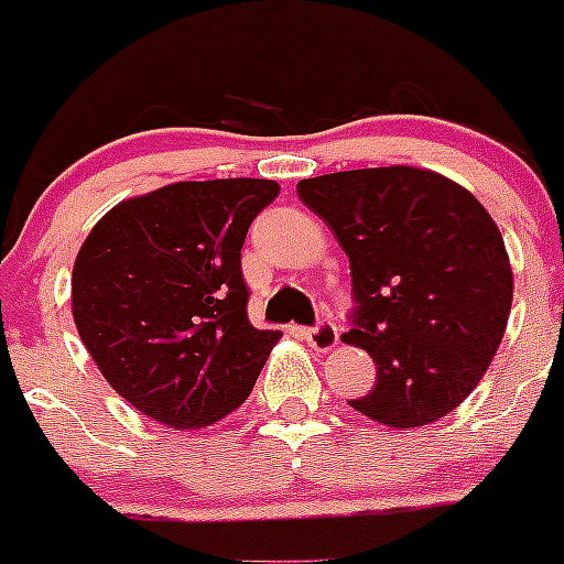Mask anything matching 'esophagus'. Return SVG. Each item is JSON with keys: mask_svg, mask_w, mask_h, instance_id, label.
<instances>
[{"mask_svg": "<svg viewBox=\"0 0 564 564\" xmlns=\"http://www.w3.org/2000/svg\"><path fill=\"white\" fill-rule=\"evenodd\" d=\"M305 340H308V346L314 351H329L338 346V327H335L333 322H318L316 327L305 329Z\"/></svg>", "mask_w": 564, "mask_h": 564, "instance_id": "obj_1", "label": "esophagus"}]
</instances>
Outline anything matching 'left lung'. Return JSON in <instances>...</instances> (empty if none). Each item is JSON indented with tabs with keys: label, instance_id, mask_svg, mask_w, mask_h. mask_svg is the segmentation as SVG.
Masks as SVG:
<instances>
[{
	"label": "left lung",
	"instance_id": "1",
	"mask_svg": "<svg viewBox=\"0 0 564 564\" xmlns=\"http://www.w3.org/2000/svg\"><path fill=\"white\" fill-rule=\"evenodd\" d=\"M297 196L349 256L357 311L344 340L377 362V384L349 406L398 431L451 414L491 366L513 303L491 215L414 166L311 176Z\"/></svg>",
	"mask_w": 564,
	"mask_h": 564
}]
</instances>
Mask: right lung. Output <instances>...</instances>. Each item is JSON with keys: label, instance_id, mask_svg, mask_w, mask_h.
I'll return each mask as SVG.
<instances>
[{"label": "right lung", "instance_id": "right-lung-1", "mask_svg": "<svg viewBox=\"0 0 564 564\" xmlns=\"http://www.w3.org/2000/svg\"><path fill=\"white\" fill-rule=\"evenodd\" d=\"M272 180L172 182L119 202L73 264V322L130 406L176 431L224 420L253 390L278 329L248 322L240 250Z\"/></svg>", "mask_w": 564, "mask_h": 564}]
</instances>
